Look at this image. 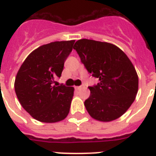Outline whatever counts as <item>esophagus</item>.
Returning a JSON list of instances; mask_svg holds the SVG:
<instances>
[{"mask_svg": "<svg viewBox=\"0 0 156 156\" xmlns=\"http://www.w3.org/2000/svg\"><path fill=\"white\" fill-rule=\"evenodd\" d=\"M83 88H84V86H79V87H75V89L76 90H81V89H83Z\"/></svg>", "mask_w": 156, "mask_h": 156, "instance_id": "34e87169", "label": "esophagus"}]
</instances>
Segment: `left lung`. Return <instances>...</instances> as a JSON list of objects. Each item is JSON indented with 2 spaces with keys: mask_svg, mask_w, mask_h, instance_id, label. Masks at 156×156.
<instances>
[{
  "mask_svg": "<svg viewBox=\"0 0 156 156\" xmlns=\"http://www.w3.org/2000/svg\"><path fill=\"white\" fill-rule=\"evenodd\" d=\"M73 49L88 72L100 81L89 87L90 95L84 102L88 113L103 122L119 118L133 104L138 90V74L130 60L110 43L83 39Z\"/></svg>",
  "mask_w": 156,
  "mask_h": 156,
  "instance_id": "1",
  "label": "left lung"
}]
</instances>
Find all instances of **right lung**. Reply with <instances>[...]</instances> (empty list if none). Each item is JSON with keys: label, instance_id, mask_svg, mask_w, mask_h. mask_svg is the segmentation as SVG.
<instances>
[{"label": "right lung", "instance_id": "obj_1", "mask_svg": "<svg viewBox=\"0 0 156 156\" xmlns=\"http://www.w3.org/2000/svg\"><path fill=\"white\" fill-rule=\"evenodd\" d=\"M75 40L56 41L30 52L22 64L14 89L23 108L33 118L44 123L63 121L73 100V87L54 86Z\"/></svg>", "mask_w": 156, "mask_h": 156}]
</instances>
